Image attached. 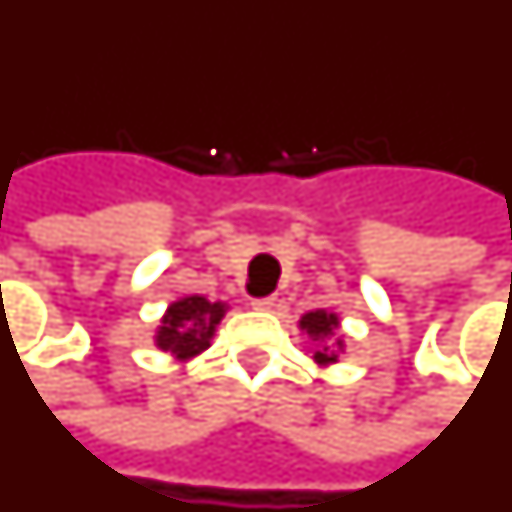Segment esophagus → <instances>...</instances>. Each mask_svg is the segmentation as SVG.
Returning a JSON list of instances; mask_svg holds the SVG:
<instances>
[{
    "instance_id": "1",
    "label": "esophagus",
    "mask_w": 512,
    "mask_h": 512,
    "mask_svg": "<svg viewBox=\"0 0 512 512\" xmlns=\"http://www.w3.org/2000/svg\"><path fill=\"white\" fill-rule=\"evenodd\" d=\"M249 306H252V309H257V312H268V309L274 306V298H271V295H266V298H252V301H249Z\"/></svg>"
}]
</instances>
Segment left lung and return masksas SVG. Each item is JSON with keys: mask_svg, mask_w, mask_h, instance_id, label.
Segmentation results:
<instances>
[{"mask_svg": "<svg viewBox=\"0 0 512 512\" xmlns=\"http://www.w3.org/2000/svg\"><path fill=\"white\" fill-rule=\"evenodd\" d=\"M298 328L317 344L314 350V363L317 366H333L339 363V352L344 350V336H339V314L328 312V309H314L306 312L298 320Z\"/></svg>", "mask_w": 512, "mask_h": 512, "instance_id": "obj_1", "label": "left lung"}]
</instances>
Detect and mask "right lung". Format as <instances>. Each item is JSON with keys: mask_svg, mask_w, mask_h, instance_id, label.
I'll return each instance as SVG.
<instances>
[{"mask_svg": "<svg viewBox=\"0 0 512 512\" xmlns=\"http://www.w3.org/2000/svg\"><path fill=\"white\" fill-rule=\"evenodd\" d=\"M227 312L222 301H208L206 295H187L165 309L160 328L154 333V344L162 352H170L176 361H189L211 347L217 325Z\"/></svg>", "mask_w": 512, "mask_h": 512, "instance_id": "obj_1", "label": "right lung"}]
</instances>
